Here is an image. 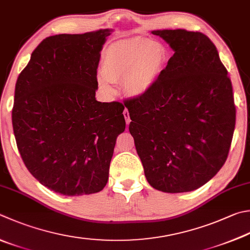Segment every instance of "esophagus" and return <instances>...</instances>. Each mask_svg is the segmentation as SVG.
Returning a JSON list of instances; mask_svg holds the SVG:
<instances>
[{
  "mask_svg": "<svg viewBox=\"0 0 250 250\" xmlns=\"http://www.w3.org/2000/svg\"><path fill=\"white\" fill-rule=\"evenodd\" d=\"M123 115H124V117H125L126 124L128 125V124H129V122H130V117H129V112H128V110L125 109V110H124V112H123Z\"/></svg>",
  "mask_w": 250,
  "mask_h": 250,
  "instance_id": "obj_1",
  "label": "esophagus"
}]
</instances>
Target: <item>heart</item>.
Listing matches in <instances>:
<instances>
[{
    "instance_id": "b5f03b06",
    "label": "heart",
    "mask_w": 250,
    "mask_h": 250,
    "mask_svg": "<svg viewBox=\"0 0 250 250\" xmlns=\"http://www.w3.org/2000/svg\"><path fill=\"white\" fill-rule=\"evenodd\" d=\"M167 56V50L161 43L143 37L117 41L103 52L99 87L111 95V83L121 81L122 88L128 96L147 95L158 82Z\"/></svg>"
}]
</instances>
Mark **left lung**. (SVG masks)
Here are the masks:
<instances>
[{
    "label": "left lung",
    "mask_w": 250,
    "mask_h": 250,
    "mask_svg": "<svg viewBox=\"0 0 250 250\" xmlns=\"http://www.w3.org/2000/svg\"><path fill=\"white\" fill-rule=\"evenodd\" d=\"M174 54L153 88L124 100L146 178L164 192L195 190L228 159L236 122L233 87L213 42L199 31L154 30Z\"/></svg>",
    "instance_id": "left-lung-1"
}]
</instances>
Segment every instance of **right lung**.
<instances>
[{
  "mask_svg": "<svg viewBox=\"0 0 250 250\" xmlns=\"http://www.w3.org/2000/svg\"><path fill=\"white\" fill-rule=\"evenodd\" d=\"M109 29L45 38L15 86L18 151L42 185L64 196L95 194L109 180L123 103L99 102L97 69Z\"/></svg>",
  "mask_w": 250,
  "mask_h": 250,
  "instance_id": "add662e5",
  "label": "right lung"
}]
</instances>
